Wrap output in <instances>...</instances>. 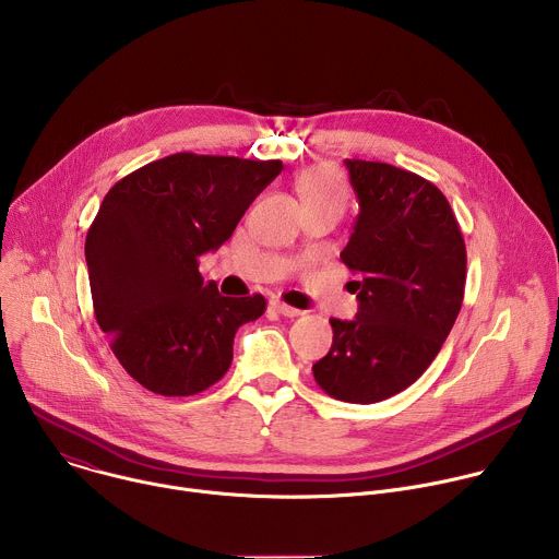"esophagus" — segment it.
Segmentation results:
<instances>
[{"label":"esophagus","instance_id":"34e87169","mask_svg":"<svg viewBox=\"0 0 559 559\" xmlns=\"http://www.w3.org/2000/svg\"><path fill=\"white\" fill-rule=\"evenodd\" d=\"M272 309H276L281 316H287V318H296V316L302 313L300 309L289 307V305H285V302H281V300H272Z\"/></svg>","mask_w":559,"mask_h":559}]
</instances>
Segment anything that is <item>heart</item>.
<instances>
[{"label": "heart", "mask_w": 559, "mask_h": 559, "mask_svg": "<svg viewBox=\"0 0 559 559\" xmlns=\"http://www.w3.org/2000/svg\"><path fill=\"white\" fill-rule=\"evenodd\" d=\"M296 190L305 205H321V203H336L343 205L345 190L341 177L330 166H316L298 175Z\"/></svg>", "instance_id": "heart-1"}]
</instances>
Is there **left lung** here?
I'll return each mask as SVG.
<instances>
[{"instance_id": "8db88e82", "label": "left lung", "mask_w": 559, "mask_h": 559, "mask_svg": "<svg viewBox=\"0 0 559 559\" xmlns=\"http://www.w3.org/2000/svg\"><path fill=\"white\" fill-rule=\"evenodd\" d=\"M358 216L343 263L358 274L354 321L311 371L332 397L380 403L414 384L438 356L464 298L466 248L447 197L389 164L345 158Z\"/></svg>"}]
</instances>
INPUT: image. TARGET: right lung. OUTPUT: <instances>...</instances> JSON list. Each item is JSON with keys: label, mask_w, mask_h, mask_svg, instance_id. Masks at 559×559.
Returning a JSON list of instances; mask_svg holds the SVG:
<instances>
[{"label": "right lung", "mask_w": 559, "mask_h": 559, "mask_svg": "<svg viewBox=\"0 0 559 559\" xmlns=\"http://www.w3.org/2000/svg\"><path fill=\"white\" fill-rule=\"evenodd\" d=\"M281 162L177 152L117 181L88 229L95 316L121 367L158 395H194L231 365L261 294L221 296L199 259L218 250Z\"/></svg>", "instance_id": "add662e5"}]
</instances>
